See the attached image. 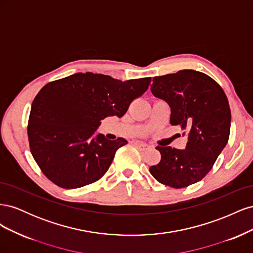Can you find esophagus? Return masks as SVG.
<instances>
[{"label":"esophagus","instance_id":"esophagus-1","mask_svg":"<svg viewBox=\"0 0 253 253\" xmlns=\"http://www.w3.org/2000/svg\"><path fill=\"white\" fill-rule=\"evenodd\" d=\"M134 144H135L136 147L138 148L139 150H142V151H145V150H148V149L150 148L147 143H143V142H140V141H135Z\"/></svg>","mask_w":253,"mask_h":253}]
</instances>
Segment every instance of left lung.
Segmentation results:
<instances>
[{"label": "left lung", "instance_id": "obj_1", "mask_svg": "<svg viewBox=\"0 0 253 253\" xmlns=\"http://www.w3.org/2000/svg\"><path fill=\"white\" fill-rule=\"evenodd\" d=\"M152 94L171 108L170 124L188 134L185 150L157 147L159 164L150 167L157 181L186 188L209 173L230 135L231 112L219 84L208 75L182 70L153 78Z\"/></svg>", "mask_w": 253, "mask_h": 253}]
</instances>
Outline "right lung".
<instances>
[{
  "label": "right lung",
  "instance_id": "1",
  "mask_svg": "<svg viewBox=\"0 0 253 253\" xmlns=\"http://www.w3.org/2000/svg\"><path fill=\"white\" fill-rule=\"evenodd\" d=\"M150 83L151 77L122 82L78 73L43 86L34 99L27 126L30 152L43 174L64 189L100 179L127 141L95 136L97 127L106 117L124 116Z\"/></svg>",
  "mask_w": 253,
  "mask_h": 253
}]
</instances>
